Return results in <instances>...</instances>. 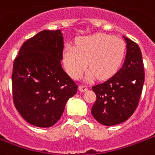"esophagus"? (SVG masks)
Listing matches in <instances>:
<instances>
[{
  "mask_svg": "<svg viewBox=\"0 0 155 155\" xmlns=\"http://www.w3.org/2000/svg\"><path fill=\"white\" fill-rule=\"evenodd\" d=\"M79 90L80 92H85V91L88 90V87L86 85H84V84H80V85H79Z\"/></svg>",
  "mask_w": 155,
  "mask_h": 155,
  "instance_id": "obj_1",
  "label": "esophagus"
}]
</instances>
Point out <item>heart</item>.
Instances as JSON below:
<instances>
[{
  "mask_svg": "<svg viewBox=\"0 0 155 155\" xmlns=\"http://www.w3.org/2000/svg\"><path fill=\"white\" fill-rule=\"evenodd\" d=\"M126 53L124 41L102 33L80 37L76 46L67 45L63 49V62L67 73L79 79L88 67V80L97 75L101 80L108 79L120 69Z\"/></svg>",
  "mask_w": 155,
  "mask_h": 155,
  "instance_id": "heart-1",
  "label": "heart"
}]
</instances>
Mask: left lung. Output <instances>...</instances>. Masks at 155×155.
Masks as SVG:
<instances>
[{"mask_svg":"<svg viewBox=\"0 0 155 155\" xmlns=\"http://www.w3.org/2000/svg\"><path fill=\"white\" fill-rule=\"evenodd\" d=\"M124 39L127 54L122 67L109 80L92 87L97 99L91 112L97 121L106 126L124 122L134 113L145 81L140 48L132 40Z\"/></svg>","mask_w":155,"mask_h":155,"instance_id":"obj_1","label":"left lung"}]
</instances>
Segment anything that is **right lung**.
I'll use <instances>...</instances> for the list:
<instances>
[{"mask_svg": "<svg viewBox=\"0 0 155 155\" xmlns=\"http://www.w3.org/2000/svg\"><path fill=\"white\" fill-rule=\"evenodd\" d=\"M63 37L59 30H45L22 44L12 72L15 107L31 125L49 127L62 116L78 85L61 65Z\"/></svg>", "mask_w": 155, "mask_h": 155, "instance_id": "1", "label": "right lung"}]
</instances>
